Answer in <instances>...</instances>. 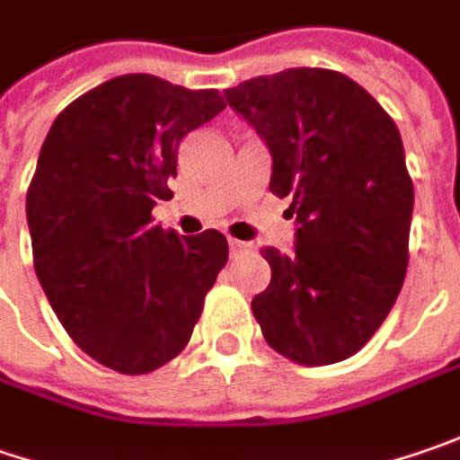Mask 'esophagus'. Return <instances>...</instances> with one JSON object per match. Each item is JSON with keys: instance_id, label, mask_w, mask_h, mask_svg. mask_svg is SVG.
<instances>
[{"instance_id": "esophagus-1", "label": "esophagus", "mask_w": 460, "mask_h": 460, "mask_svg": "<svg viewBox=\"0 0 460 460\" xmlns=\"http://www.w3.org/2000/svg\"><path fill=\"white\" fill-rule=\"evenodd\" d=\"M251 245L248 243H243V241H235V238H230V251L235 253V251H248Z\"/></svg>"}]
</instances>
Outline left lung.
I'll list each match as a JSON object with an SVG mask.
<instances>
[{"label": "left lung", "mask_w": 460, "mask_h": 460, "mask_svg": "<svg viewBox=\"0 0 460 460\" xmlns=\"http://www.w3.org/2000/svg\"><path fill=\"white\" fill-rule=\"evenodd\" d=\"M271 152L269 189L289 196L295 251L261 248L271 282L251 303L271 349L297 365L359 352L402 292L414 186L402 134L347 75L285 69L225 90Z\"/></svg>", "instance_id": "obj_1"}]
</instances>
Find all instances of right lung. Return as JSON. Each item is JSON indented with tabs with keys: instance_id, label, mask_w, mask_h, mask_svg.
<instances>
[{
	"instance_id": "obj_1",
	"label": "right lung",
	"mask_w": 460,
	"mask_h": 460,
	"mask_svg": "<svg viewBox=\"0 0 460 460\" xmlns=\"http://www.w3.org/2000/svg\"><path fill=\"white\" fill-rule=\"evenodd\" d=\"M222 108L217 90L121 75L66 105L40 147L25 201L38 282L75 344L116 373L171 362L227 261L217 230L152 225L181 139Z\"/></svg>"
}]
</instances>
